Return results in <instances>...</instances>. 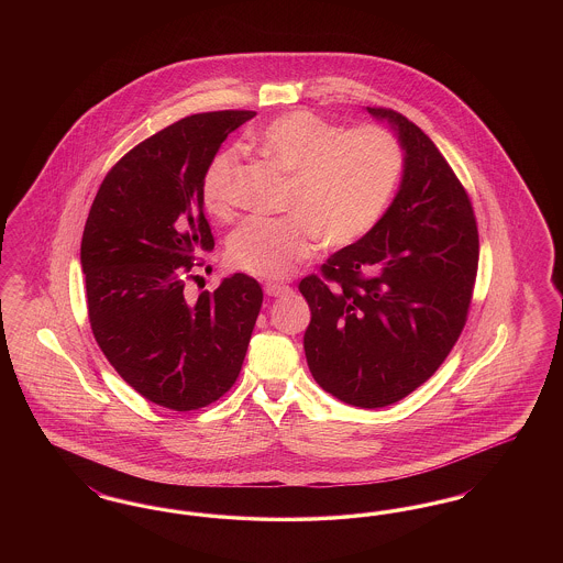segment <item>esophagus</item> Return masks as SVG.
I'll use <instances>...</instances> for the list:
<instances>
[{"label": "esophagus", "instance_id": "esophagus-1", "mask_svg": "<svg viewBox=\"0 0 563 563\" xmlns=\"http://www.w3.org/2000/svg\"><path fill=\"white\" fill-rule=\"evenodd\" d=\"M266 294L269 297H283V295L291 294V287L289 285H283V283H266Z\"/></svg>", "mask_w": 563, "mask_h": 563}]
</instances>
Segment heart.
I'll list each match as a JSON object with an SVG mask.
<instances>
[{"label": "heart", "mask_w": 563, "mask_h": 563, "mask_svg": "<svg viewBox=\"0 0 563 563\" xmlns=\"http://www.w3.org/2000/svg\"><path fill=\"white\" fill-rule=\"evenodd\" d=\"M257 145L291 175L285 217H249L228 239V262L260 278H285L312 257L319 242L346 249L369 236L388 211L405 168L399 136L384 126L346 131L299 109L274 118ZM241 152H217L202 177L209 213H234Z\"/></svg>", "instance_id": "heart-1"}]
</instances>
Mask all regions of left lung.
Returning a JSON list of instances; mask_svg holds the SVG:
<instances>
[{
	"instance_id": "8db88e82",
	"label": "left lung",
	"mask_w": 563,
	"mask_h": 563,
	"mask_svg": "<svg viewBox=\"0 0 563 563\" xmlns=\"http://www.w3.org/2000/svg\"><path fill=\"white\" fill-rule=\"evenodd\" d=\"M399 131L401 189L363 241L299 283L312 321L308 367L327 393L363 409L401 401L448 358L466 324L479 266L471 198L420 126L367 108Z\"/></svg>"
}]
</instances>
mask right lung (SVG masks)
Listing matches in <instances>:
<instances>
[{"label":"right lung","mask_w":563,"mask_h":563,"mask_svg":"<svg viewBox=\"0 0 563 563\" xmlns=\"http://www.w3.org/2000/svg\"><path fill=\"white\" fill-rule=\"evenodd\" d=\"M255 111L194 113L111 166L81 234L92 335L126 384L173 411L221 399L241 374L264 291L246 274L196 303L184 297L198 251L214 246L202 177Z\"/></svg>","instance_id":"add662e5"}]
</instances>
